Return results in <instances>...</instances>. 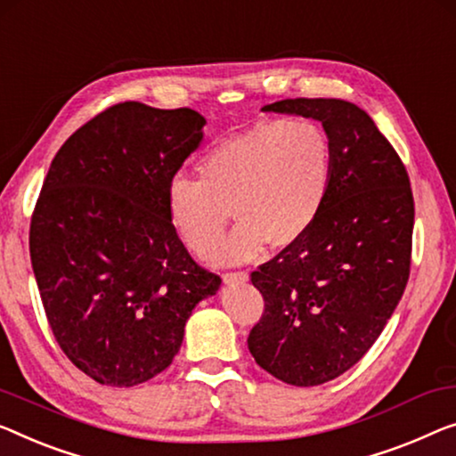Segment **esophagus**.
<instances>
[{"instance_id": "esophagus-1", "label": "esophagus", "mask_w": 456, "mask_h": 456, "mask_svg": "<svg viewBox=\"0 0 456 456\" xmlns=\"http://www.w3.org/2000/svg\"><path fill=\"white\" fill-rule=\"evenodd\" d=\"M248 272L246 270H237V272H225V274H223V281H225L227 284H231V282H246L248 281Z\"/></svg>"}]
</instances>
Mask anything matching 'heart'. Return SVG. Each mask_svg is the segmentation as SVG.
Here are the masks:
<instances>
[{
	"mask_svg": "<svg viewBox=\"0 0 456 456\" xmlns=\"http://www.w3.org/2000/svg\"><path fill=\"white\" fill-rule=\"evenodd\" d=\"M336 151L314 120H270L223 139L196 163L199 178L175 175L167 210L182 241L210 257L241 262L266 248H287L315 225L334 182Z\"/></svg>",
	"mask_w": 456,
	"mask_h": 456,
	"instance_id": "1",
	"label": "heart"
}]
</instances>
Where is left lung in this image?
Wrapping results in <instances>:
<instances>
[{
    "mask_svg": "<svg viewBox=\"0 0 456 456\" xmlns=\"http://www.w3.org/2000/svg\"><path fill=\"white\" fill-rule=\"evenodd\" d=\"M262 110L319 120L336 151L315 225L251 272L264 297L251 356L284 383L314 387L352 369L395 311L410 278L413 194L397 151L352 102L295 98Z\"/></svg>",
    "mask_w": 456,
    "mask_h": 456,
    "instance_id": "8db88e82",
    "label": "left lung"
}]
</instances>
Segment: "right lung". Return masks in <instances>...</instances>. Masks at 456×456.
Listing matches in <instances>:
<instances>
[{
	"label": "right lung",
	"mask_w": 456,
	"mask_h": 456,
	"mask_svg": "<svg viewBox=\"0 0 456 456\" xmlns=\"http://www.w3.org/2000/svg\"><path fill=\"white\" fill-rule=\"evenodd\" d=\"M205 118L120 102L63 142L30 221V260L53 336L100 385L133 387L178 354L184 325L221 276L192 260L167 188Z\"/></svg>",
	"instance_id": "add662e5"
}]
</instances>
